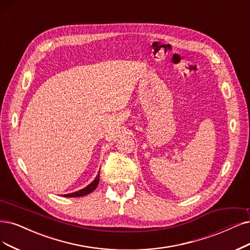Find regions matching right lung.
I'll return each mask as SVG.
<instances>
[{
	"instance_id": "1",
	"label": "right lung",
	"mask_w": 250,
	"mask_h": 250,
	"mask_svg": "<svg viewBox=\"0 0 250 250\" xmlns=\"http://www.w3.org/2000/svg\"><path fill=\"white\" fill-rule=\"evenodd\" d=\"M99 181H100V173L97 175V177L95 178V180L92 181L90 184H88V186L84 188H82L78 191H75V192H72V193H67V195H63V197L66 198H76V197H82V196H86L88 195V193H90L91 191H94L98 184H99Z\"/></svg>"
}]
</instances>
